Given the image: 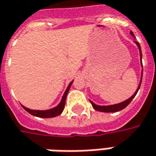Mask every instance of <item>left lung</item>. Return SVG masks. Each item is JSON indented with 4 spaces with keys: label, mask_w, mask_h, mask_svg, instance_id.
Segmentation results:
<instances>
[{
    "label": "left lung",
    "mask_w": 156,
    "mask_h": 156,
    "mask_svg": "<svg viewBox=\"0 0 156 156\" xmlns=\"http://www.w3.org/2000/svg\"><path fill=\"white\" fill-rule=\"evenodd\" d=\"M131 34L134 37V34L132 31H131ZM136 43L137 44V46H138V48H139V50H140V56H141V60H142V52H141V47H140V44H139V42H136ZM143 75V74H142ZM141 83H142V78H141V81L140 83H139V86L137 88V90L135 92V94L133 95V96L130 97L128 100L125 101H123L121 103H119V104H115V105H111V106H97L95 103H93L92 101H90V103L92 104V107L94 108L97 110V111H100V112H104V113H113V112H118V111H120V110H122L125 108H126L127 106L129 105V103L131 102L132 99L135 97V96L136 95V93L138 91V90H139V88H140L141 85Z\"/></svg>",
    "instance_id": "1"
}]
</instances>
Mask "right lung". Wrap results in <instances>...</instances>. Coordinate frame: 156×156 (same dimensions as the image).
<instances>
[{"instance_id":"add662e5","label":"right lung","mask_w":156,"mask_h":156,"mask_svg":"<svg viewBox=\"0 0 156 156\" xmlns=\"http://www.w3.org/2000/svg\"><path fill=\"white\" fill-rule=\"evenodd\" d=\"M73 83V82H72ZM72 83H70L66 90L65 92L64 96L62 97V100L60 101V103L57 107H55V108L49 109V110H46V111H38V110H30V109L27 108H25L23 107L29 113V114H32L34 116H37V117H40V118H53V117H55V116H58L60 115L63 109L65 108V104H66V95L69 91V89L71 85H72Z\"/></svg>"}]
</instances>
